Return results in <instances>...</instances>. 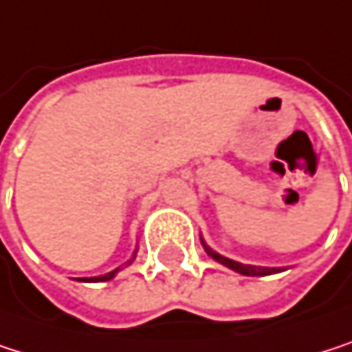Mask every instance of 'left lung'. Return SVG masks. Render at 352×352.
<instances>
[{"label":"left lung","instance_id":"8db88e82","mask_svg":"<svg viewBox=\"0 0 352 352\" xmlns=\"http://www.w3.org/2000/svg\"><path fill=\"white\" fill-rule=\"evenodd\" d=\"M204 248H206V245H204ZM206 252H208V256H212L217 262H221V264H225L227 268H231V270H235V272H239V274H245V276H260V274H272V272H276L274 268H256V266H248V264L233 262V260H229V258H225V256L212 252L210 248H206Z\"/></svg>","mask_w":352,"mask_h":352}]
</instances>
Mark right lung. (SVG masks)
<instances>
[{"label": "right lung", "mask_w": 352, "mask_h": 352, "mask_svg": "<svg viewBox=\"0 0 352 352\" xmlns=\"http://www.w3.org/2000/svg\"><path fill=\"white\" fill-rule=\"evenodd\" d=\"M115 272H119V268H117V270H113V272H109V274H104V276H96V278H82V280H92V283H104V280H111V278L115 276Z\"/></svg>", "instance_id": "1"}]
</instances>
